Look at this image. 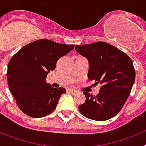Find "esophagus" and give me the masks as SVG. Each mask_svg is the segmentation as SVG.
<instances>
[{
    "instance_id": "obj_1",
    "label": "esophagus",
    "mask_w": 146,
    "mask_h": 146,
    "mask_svg": "<svg viewBox=\"0 0 146 146\" xmlns=\"http://www.w3.org/2000/svg\"><path fill=\"white\" fill-rule=\"evenodd\" d=\"M68 91H69V93H71L72 94H73V95H75V94L77 93V91H76V90H74V89H72V88H69Z\"/></svg>"
}]
</instances>
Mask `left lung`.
Returning a JSON list of instances; mask_svg holds the SVG:
<instances>
[{
    "instance_id": "left-lung-1",
    "label": "left lung",
    "mask_w": 146,
    "mask_h": 146,
    "mask_svg": "<svg viewBox=\"0 0 146 146\" xmlns=\"http://www.w3.org/2000/svg\"><path fill=\"white\" fill-rule=\"evenodd\" d=\"M75 50L88 60V79L102 85L96 96L83 92L86 99L79 105L80 112L94 121L110 119L121 110L135 82L132 60L125 52L106 42L76 45Z\"/></svg>"
}]
</instances>
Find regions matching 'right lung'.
<instances>
[{
	"label": "right lung",
	"mask_w": 146,
	"mask_h": 146,
	"mask_svg": "<svg viewBox=\"0 0 146 146\" xmlns=\"http://www.w3.org/2000/svg\"><path fill=\"white\" fill-rule=\"evenodd\" d=\"M74 46L38 39L25 45L10 59L9 88L17 106L27 115L40 118L56 108L66 89L52 88L45 80L50 71L55 69L57 60Z\"/></svg>",
	"instance_id": "add662e5"
}]
</instances>
